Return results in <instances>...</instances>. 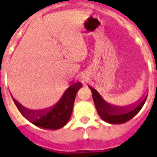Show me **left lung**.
<instances>
[{"label": "left lung", "mask_w": 157, "mask_h": 157, "mask_svg": "<svg viewBox=\"0 0 157 157\" xmlns=\"http://www.w3.org/2000/svg\"><path fill=\"white\" fill-rule=\"evenodd\" d=\"M89 87L92 92L93 99L98 115L104 121L111 124L124 123L131 120L134 116L138 114L143 107L148 96V94H146L144 99L136 101L135 103L132 105L118 107L108 103L95 89L90 86H89Z\"/></svg>", "instance_id": "8db88e82"}]
</instances>
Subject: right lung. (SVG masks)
Listing matches in <instances>:
<instances>
[{
  "instance_id": "add662e5",
  "label": "right lung",
  "mask_w": 157,
  "mask_h": 157,
  "mask_svg": "<svg viewBox=\"0 0 157 157\" xmlns=\"http://www.w3.org/2000/svg\"><path fill=\"white\" fill-rule=\"evenodd\" d=\"M82 86L79 82L67 89L57 103L52 107L41 110H31L25 108L12 96L14 103L22 115L28 121L44 129L58 130L66 125L71 116L75 99L78 90Z\"/></svg>"
}]
</instances>
